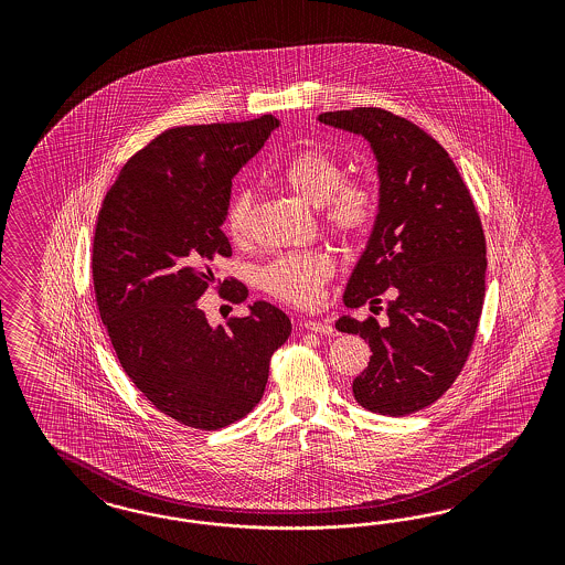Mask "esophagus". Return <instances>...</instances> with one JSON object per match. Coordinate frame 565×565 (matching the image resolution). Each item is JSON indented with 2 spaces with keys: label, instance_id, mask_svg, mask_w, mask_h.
I'll list each match as a JSON object with an SVG mask.
<instances>
[{
  "label": "esophagus",
  "instance_id": "obj_1",
  "mask_svg": "<svg viewBox=\"0 0 565 565\" xmlns=\"http://www.w3.org/2000/svg\"><path fill=\"white\" fill-rule=\"evenodd\" d=\"M305 329L312 333H323V335H338V331L326 321H305Z\"/></svg>",
  "mask_w": 565,
  "mask_h": 565
}]
</instances>
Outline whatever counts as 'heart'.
I'll use <instances>...</instances> for the list:
<instances>
[{
    "label": "heart",
    "mask_w": 565,
    "mask_h": 565,
    "mask_svg": "<svg viewBox=\"0 0 565 565\" xmlns=\"http://www.w3.org/2000/svg\"><path fill=\"white\" fill-rule=\"evenodd\" d=\"M279 182L308 205L321 206L326 230L340 238L356 236L375 215V186L362 178L345 180L342 163L323 149L294 154L279 171ZM253 215L255 199L242 190L225 211V232L234 244H246L253 236ZM333 269V260L321 250L290 253L260 271V284L277 300L308 307L319 298Z\"/></svg>",
    "instance_id": "1"
}]
</instances>
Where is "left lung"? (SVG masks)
I'll return each instance as SVG.
<instances>
[{
	"label": "left lung",
	"mask_w": 565,
	"mask_h": 565,
	"mask_svg": "<svg viewBox=\"0 0 565 565\" xmlns=\"http://www.w3.org/2000/svg\"><path fill=\"white\" fill-rule=\"evenodd\" d=\"M319 121L369 140L379 175L373 232L343 305L375 312L385 296L387 321L338 319L373 352L352 392L366 411L406 416L451 387L475 342L487 271L479 213L451 157L416 124L379 107Z\"/></svg>",
	"instance_id": "left-lung-1"
}]
</instances>
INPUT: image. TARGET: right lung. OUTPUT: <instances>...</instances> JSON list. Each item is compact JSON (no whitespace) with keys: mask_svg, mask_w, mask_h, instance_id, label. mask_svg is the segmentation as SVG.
I'll list each match as a JSON object with an SVG mask.
<instances>
[{"mask_svg":"<svg viewBox=\"0 0 565 565\" xmlns=\"http://www.w3.org/2000/svg\"><path fill=\"white\" fill-rule=\"evenodd\" d=\"M279 126L274 116L166 130L132 154L105 194L93 239V284L121 369L180 425L227 427L260 402L284 310L257 300L246 317L209 326L199 298L230 257L222 232L232 180ZM230 302L248 298L234 281Z\"/></svg>","mask_w":565,"mask_h":565,"instance_id":"1","label":"right lung"}]
</instances>
